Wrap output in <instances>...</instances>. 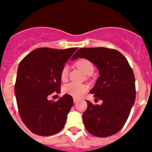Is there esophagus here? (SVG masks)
I'll list each match as a JSON object with an SVG mask.
<instances>
[{
    "label": "esophagus",
    "instance_id": "34e87169",
    "mask_svg": "<svg viewBox=\"0 0 152 152\" xmlns=\"http://www.w3.org/2000/svg\"><path fill=\"white\" fill-rule=\"evenodd\" d=\"M73 100H74V103H76L77 101H78V99H77V98H74Z\"/></svg>",
    "mask_w": 152,
    "mask_h": 152
}]
</instances>
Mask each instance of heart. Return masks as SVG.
<instances>
[{"mask_svg": "<svg viewBox=\"0 0 152 152\" xmlns=\"http://www.w3.org/2000/svg\"><path fill=\"white\" fill-rule=\"evenodd\" d=\"M75 65L82 71L84 74L88 75L89 72H94V66H93L92 63L89 60L86 59V58H80L78 59ZM68 75V67L67 65H64L61 71V79L62 80H64L67 78ZM88 90L87 86L83 85V84H77L75 83H69L68 84L63 87L62 92L64 94H68L69 96H72L75 98H79L82 96Z\"/></svg>", "mask_w": 152, "mask_h": 152, "instance_id": "heart-1", "label": "heart"}]
</instances>
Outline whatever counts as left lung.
I'll return each instance as SVG.
<instances>
[{
	"mask_svg": "<svg viewBox=\"0 0 152 152\" xmlns=\"http://www.w3.org/2000/svg\"><path fill=\"white\" fill-rule=\"evenodd\" d=\"M84 58L94 64L100 77L90 93L103 100L94 105L87 100L83 114L86 129L97 137H108L123 127L135 100V75L128 61L119 51L98 48H81L72 60Z\"/></svg>",
	"mask_w": 152,
	"mask_h": 152,
	"instance_id": "8db88e82",
	"label": "left lung"
}]
</instances>
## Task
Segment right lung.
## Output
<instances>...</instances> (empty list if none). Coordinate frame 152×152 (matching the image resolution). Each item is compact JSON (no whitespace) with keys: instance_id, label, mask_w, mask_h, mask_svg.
<instances>
[{"instance_id":"1","label":"right lung","mask_w":152,"mask_h":152,"mask_svg":"<svg viewBox=\"0 0 152 152\" xmlns=\"http://www.w3.org/2000/svg\"><path fill=\"white\" fill-rule=\"evenodd\" d=\"M77 49H36L19 64L14 88L19 113L26 127L36 135H54L65 125L74 103L72 96L64 94L53 102L48 96L61 91V71Z\"/></svg>"}]
</instances>
